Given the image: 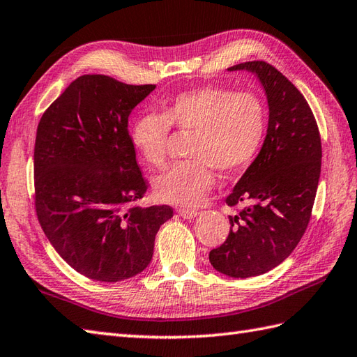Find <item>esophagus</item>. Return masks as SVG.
I'll list each match as a JSON object with an SVG mask.
<instances>
[{"instance_id":"esophagus-1","label":"esophagus","mask_w":357,"mask_h":357,"mask_svg":"<svg viewBox=\"0 0 357 357\" xmlns=\"http://www.w3.org/2000/svg\"><path fill=\"white\" fill-rule=\"evenodd\" d=\"M178 212V215L181 217V218H186V220H192V218H195L197 215H199V212L197 211H194V209H178L177 211Z\"/></svg>"}]
</instances>
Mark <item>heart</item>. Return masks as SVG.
I'll use <instances>...</instances> for the list:
<instances>
[{"mask_svg": "<svg viewBox=\"0 0 357 357\" xmlns=\"http://www.w3.org/2000/svg\"><path fill=\"white\" fill-rule=\"evenodd\" d=\"M264 105L250 91L206 85L183 91L162 104L160 114L145 113L131 128L132 146L153 168L166 163L169 130L192 132L188 155L154 178L158 200L177 206L199 204L213 185V171L243 169L261 145Z\"/></svg>", "mask_w": 357, "mask_h": 357, "instance_id": "heart-1", "label": "heart"}]
</instances>
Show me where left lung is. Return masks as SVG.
Listing matches in <instances>:
<instances>
[{
	"instance_id": "8db88e82",
	"label": "left lung",
	"mask_w": 357,
	"mask_h": 357,
	"mask_svg": "<svg viewBox=\"0 0 357 357\" xmlns=\"http://www.w3.org/2000/svg\"><path fill=\"white\" fill-rule=\"evenodd\" d=\"M258 77L267 96L268 123L255 160L226 199L248 206L229 217L226 241L209 252L212 267L250 278L280 266L295 250L310 221L321 176V136L303 94L264 61L227 68Z\"/></svg>"
}]
</instances>
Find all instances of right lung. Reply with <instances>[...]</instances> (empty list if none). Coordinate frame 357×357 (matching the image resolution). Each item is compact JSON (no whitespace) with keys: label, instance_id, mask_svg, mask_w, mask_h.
<instances>
[{"label":"right lung","instance_id":"add662e5","mask_svg":"<svg viewBox=\"0 0 357 357\" xmlns=\"http://www.w3.org/2000/svg\"><path fill=\"white\" fill-rule=\"evenodd\" d=\"M155 85L104 75L71 82L38 125L35 206L43 231L66 263L86 278L117 282L151 263L169 206L132 204L146 191L128 117Z\"/></svg>","mask_w":357,"mask_h":357}]
</instances>
